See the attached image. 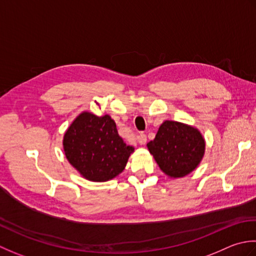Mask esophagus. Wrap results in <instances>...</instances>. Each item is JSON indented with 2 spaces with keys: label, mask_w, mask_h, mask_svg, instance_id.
Masks as SVG:
<instances>
[{
  "label": "esophagus",
  "mask_w": 256,
  "mask_h": 256,
  "mask_svg": "<svg viewBox=\"0 0 256 256\" xmlns=\"http://www.w3.org/2000/svg\"><path fill=\"white\" fill-rule=\"evenodd\" d=\"M137 142H139V144H144L147 142V136L144 134H140L137 137Z\"/></svg>",
  "instance_id": "1"
}]
</instances>
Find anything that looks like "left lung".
Instances as JSON below:
<instances>
[{
  "mask_svg": "<svg viewBox=\"0 0 256 256\" xmlns=\"http://www.w3.org/2000/svg\"><path fill=\"white\" fill-rule=\"evenodd\" d=\"M147 147L166 174L171 178H181L200 164L206 142L198 129L178 122L166 120Z\"/></svg>",
  "mask_w": 256,
  "mask_h": 256,
  "instance_id": "1",
  "label": "left lung"
}]
</instances>
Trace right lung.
Masks as SVG:
<instances>
[{"mask_svg": "<svg viewBox=\"0 0 256 256\" xmlns=\"http://www.w3.org/2000/svg\"><path fill=\"white\" fill-rule=\"evenodd\" d=\"M66 158L87 180L104 182L124 169L134 148L118 134L110 116L82 112L64 136Z\"/></svg>", "mask_w": 256, "mask_h": 256, "instance_id": "1", "label": "right lung"}]
</instances>
